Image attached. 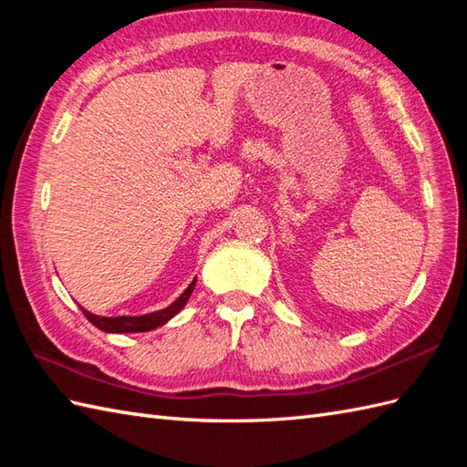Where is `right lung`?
<instances>
[{
  "label": "right lung",
  "instance_id": "obj_1",
  "mask_svg": "<svg viewBox=\"0 0 467 467\" xmlns=\"http://www.w3.org/2000/svg\"><path fill=\"white\" fill-rule=\"evenodd\" d=\"M194 285H196V279L191 285H188L186 291L181 296H178L174 303L168 305L166 309L148 313V315L100 317V315H94V313L86 311V309H82V311H84L88 321H90L94 327H98L100 331H106V333H144V331H152V329H156V327H161V325L171 321L178 311H182V306L186 305L188 296H191L192 291H194Z\"/></svg>",
  "mask_w": 467,
  "mask_h": 467
}]
</instances>
